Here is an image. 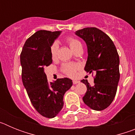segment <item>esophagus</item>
Returning a JSON list of instances; mask_svg holds the SVG:
<instances>
[{"label":"esophagus","instance_id":"34e87169","mask_svg":"<svg viewBox=\"0 0 135 135\" xmlns=\"http://www.w3.org/2000/svg\"><path fill=\"white\" fill-rule=\"evenodd\" d=\"M78 83H80L79 80H73V84H78Z\"/></svg>","mask_w":135,"mask_h":135}]
</instances>
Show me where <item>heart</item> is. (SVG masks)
Instances as JSON below:
<instances>
[{"label":"heart","instance_id":"b5f03b06","mask_svg":"<svg viewBox=\"0 0 135 135\" xmlns=\"http://www.w3.org/2000/svg\"><path fill=\"white\" fill-rule=\"evenodd\" d=\"M66 42L70 45V48L73 51L77 49L78 47L82 46V44L79 40L74 38L72 37H68L66 39ZM57 50H58V45L54 43L51 46V55L53 59H55L57 57ZM78 69V65L74 64H65L64 65V70L67 75L70 76H74L76 74V70Z\"/></svg>","mask_w":135,"mask_h":135}]
</instances>
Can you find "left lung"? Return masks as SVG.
<instances>
[{
  "label": "left lung",
  "mask_w": 135,
  "mask_h": 135,
  "mask_svg": "<svg viewBox=\"0 0 135 135\" xmlns=\"http://www.w3.org/2000/svg\"><path fill=\"white\" fill-rule=\"evenodd\" d=\"M75 34L84 40L87 46L84 70L96 73L93 86L87 80H81L87 88L83 101L90 109L103 110L110 105L116 94L120 80L118 53L110 38L96 27L83 28L76 31Z\"/></svg>",
  "instance_id": "1"
}]
</instances>
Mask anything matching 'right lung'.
Instances as JSON below:
<instances>
[{
  "label": "right lung",
  "mask_w": 135,
  "mask_h": 135,
  "mask_svg": "<svg viewBox=\"0 0 135 135\" xmlns=\"http://www.w3.org/2000/svg\"><path fill=\"white\" fill-rule=\"evenodd\" d=\"M61 31L39 30L25 42L20 55L22 81L36 110L44 117L53 118L64 107V96L73 83L70 78L49 82L45 68L52 63L51 46Z\"/></svg>",
  "instance_id": "1"
}]
</instances>
